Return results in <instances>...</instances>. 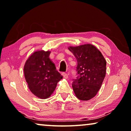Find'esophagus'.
I'll return each instance as SVG.
<instances>
[{"label": "esophagus", "mask_w": 131, "mask_h": 131, "mask_svg": "<svg viewBox=\"0 0 131 131\" xmlns=\"http://www.w3.org/2000/svg\"><path fill=\"white\" fill-rule=\"evenodd\" d=\"M62 75H63V78H66V79H67V78H68V74H66V73H64H64L62 74Z\"/></svg>", "instance_id": "obj_1"}]
</instances>
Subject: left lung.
<instances>
[{
	"mask_svg": "<svg viewBox=\"0 0 131 131\" xmlns=\"http://www.w3.org/2000/svg\"><path fill=\"white\" fill-rule=\"evenodd\" d=\"M68 50L77 61L76 71L78 76L72 84L74 94L80 100H91L97 94L105 77V58L100 50L91 44L70 46Z\"/></svg>",
	"mask_w": 131,
	"mask_h": 131,
	"instance_id": "8db88e82",
	"label": "left lung"
}]
</instances>
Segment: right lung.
Segmentation results:
<instances>
[{
  "mask_svg": "<svg viewBox=\"0 0 131 131\" xmlns=\"http://www.w3.org/2000/svg\"><path fill=\"white\" fill-rule=\"evenodd\" d=\"M50 51L37 50L30 56L24 66V74L29 90L41 99L50 97L57 82L63 78L49 58Z\"/></svg>",
  "mask_w": 131,
  "mask_h": 131,
  "instance_id": "obj_1",
  "label": "right lung"
}]
</instances>
